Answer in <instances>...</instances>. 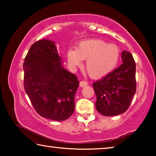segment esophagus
I'll use <instances>...</instances> for the list:
<instances>
[{"label":"esophagus","mask_w":156,"mask_h":156,"mask_svg":"<svg viewBox=\"0 0 156 156\" xmlns=\"http://www.w3.org/2000/svg\"><path fill=\"white\" fill-rule=\"evenodd\" d=\"M87 85V82L84 81V80H81L80 82V86L81 87H83Z\"/></svg>","instance_id":"esophagus-1"}]
</instances>
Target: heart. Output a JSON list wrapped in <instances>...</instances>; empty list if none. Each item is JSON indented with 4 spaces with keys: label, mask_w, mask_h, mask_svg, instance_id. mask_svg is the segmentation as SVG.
<instances>
[{
    "label": "heart",
    "mask_w": 156,
    "mask_h": 156,
    "mask_svg": "<svg viewBox=\"0 0 156 156\" xmlns=\"http://www.w3.org/2000/svg\"><path fill=\"white\" fill-rule=\"evenodd\" d=\"M119 58L120 49L115 44L99 39L82 42L76 49L67 52L68 62L73 67L81 65L83 60H86V72L94 78L102 77L112 71Z\"/></svg>",
    "instance_id": "b5f03b06"
}]
</instances>
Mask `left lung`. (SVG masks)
<instances>
[{
	"instance_id": "8db88e82",
	"label": "left lung",
	"mask_w": 156,
	"mask_h": 156,
	"mask_svg": "<svg viewBox=\"0 0 156 156\" xmlns=\"http://www.w3.org/2000/svg\"><path fill=\"white\" fill-rule=\"evenodd\" d=\"M123 63L93 83L96 95V108L105 116L125 112L136 91V62L127 51L122 53Z\"/></svg>"
}]
</instances>
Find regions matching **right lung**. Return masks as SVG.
Instances as JSON below:
<instances>
[{
  "mask_svg": "<svg viewBox=\"0 0 156 156\" xmlns=\"http://www.w3.org/2000/svg\"><path fill=\"white\" fill-rule=\"evenodd\" d=\"M53 41L34 43L25 58L24 88L36 112L56 121L67 119L74 112L76 76L62 67Z\"/></svg>",
  "mask_w": 156,
  "mask_h": 156,
  "instance_id": "1",
  "label": "right lung"
}]
</instances>
